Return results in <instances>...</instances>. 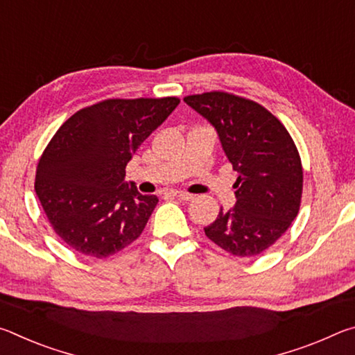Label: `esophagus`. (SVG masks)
<instances>
[{
    "instance_id": "obj_1",
    "label": "esophagus",
    "mask_w": 355,
    "mask_h": 355,
    "mask_svg": "<svg viewBox=\"0 0 355 355\" xmlns=\"http://www.w3.org/2000/svg\"><path fill=\"white\" fill-rule=\"evenodd\" d=\"M171 194H172L173 197H177V199L184 200V202H189V200L194 199V196L189 194V192H184V191H172Z\"/></svg>"
}]
</instances>
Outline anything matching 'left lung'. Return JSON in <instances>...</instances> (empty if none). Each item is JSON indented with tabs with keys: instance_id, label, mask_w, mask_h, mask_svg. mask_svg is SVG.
<instances>
[{
	"instance_id": "8db88e82",
	"label": "left lung",
	"mask_w": 355,
	"mask_h": 355,
	"mask_svg": "<svg viewBox=\"0 0 355 355\" xmlns=\"http://www.w3.org/2000/svg\"><path fill=\"white\" fill-rule=\"evenodd\" d=\"M184 103L213 125L239 173L235 207L220 208L205 235L235 257L261 254L299 213L304 173L290 133L266 107L233 94L188 95Z\"/></svg>"
}]
</instances>
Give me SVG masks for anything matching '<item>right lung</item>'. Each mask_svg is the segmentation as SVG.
<instances>
[{
  "label": "right lung",
  "mask_w": 355,
  "mask_h": 355,
  "mask_svg": "<svg viewBox=\"0 0 355 355\" xmlns=\"http://www.w3.org/2000/svg\"><path fill=\"white\" fill-rule=\"evenodd\" d=\"M178 103L177 97L105 100L56 131L39 159L34 188L70 249L106 258L141 236L158 197L125 183V167Z\"/></svg>",
  "instance_id": "right-lung-1"
}]
</instances>
